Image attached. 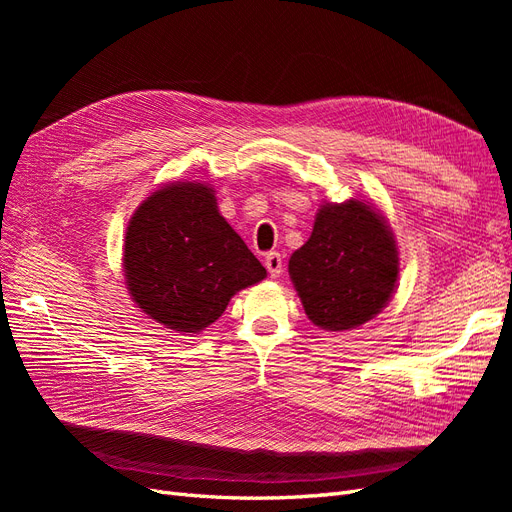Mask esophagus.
<instances>
[{
	"mask_svg": "<svg viewBox=\"0 0 512 512\" xmlns=\"http://www.w3.org/2000/svg\"><path fill=\"white\" fill-rule=\"evenodd\" d=\"M265 267L269 271L271 277H280L282 275V269H284V260H282V254L280 252H269L265 256Z\"/></svg>",
	"mask_w": 512,
	"mask_h": 512,
	"instance_id": "1",
	"label": "esophagus"
}]
</instances>
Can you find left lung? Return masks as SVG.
<instances>
[{"label": "left lung", "instance_id": "8db88e82", "mask_svg": "<svg viewBox=\"0 0 512 512\" xmlns=\"http://www.w3.org/2000/svg\"><path fill=\"white\" fill-rule=\"evenodd\" d=\"M288 273L316 327H361L395 292L399 256L393 230L363 200L322 205L312 237L290 256Z\"/></svg>", "mask_w": 512, "mask_h": 512}]
</instances>
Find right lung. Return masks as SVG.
Listing matches in <instances>:
<instances>
[{"instance_id":"obj_1","label":"right lung","mask_w":512,"mask_h":512,"mask_svg":"<svg viewBox=\"0 0 512 512\" xmlns=\"http://www.w3.org/2000/svg\"><path fill=\"white\" fill-rule=\"evenodd\" d=\"M130 297L166 329L198 333L267 271L222 218L213 188L164 185L132 215L123 245Z\"/></svg>"}]
</instances>
